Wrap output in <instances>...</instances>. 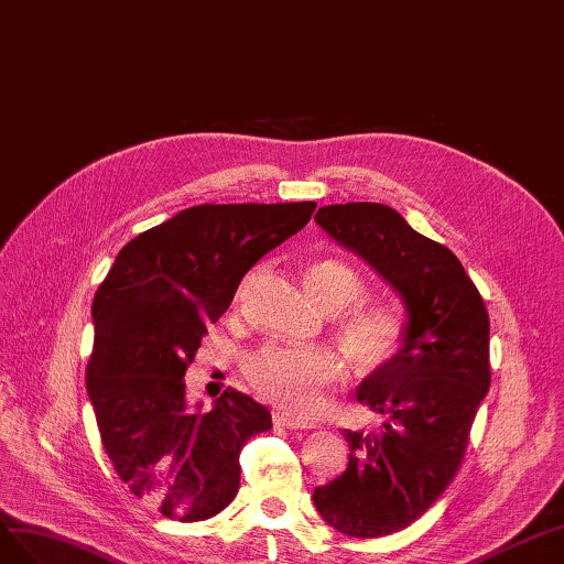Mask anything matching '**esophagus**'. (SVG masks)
Wrapping results in <instances>:
<instances>
[{"label": "esophagus", "instance_id": "esophagus-1", "mask_svg": "<svg viewBox=\"0 0 564 564\" xmlns=\"http://www.w3.org/2000/svg\"><path fill=\"white\" fill-rule=\"evenodd\" d=\"M273 423L283 425V427H288V430H307V427H312V423L300 421V417H293L291 413H283V411L273 413Z\"/></svg>", "mask_w": 564, "mask_h": 564}]
</instances>
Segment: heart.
<instances>
[{"instance_id":"1","label":"heart","mask_w":564,"mask_h":564,"mask_svg":"<svg viewBox=\"0 0 564 564\" xmlns=\"http://www.w3.org/2000/svg\"><path fill=\"white\" fill-rule=\"evenodd\" d=\"M312 297L326 312H340L364 291L359 273L345 262L324 260L304 273ZM337 343L345 357L361 368L388 364L404 337V324L394 310L376 307L343 316L335 324ZM337 357L326 347H267L246 361V378L252 390L288 413L304 415L314 411L321 388L337 373Z\"/></svg>"}]
</instances>
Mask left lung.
<instances>
[{"label":"left lung","instance_id":"8db88e82","mask_svg":"<svg viewBox=\"0 0 564 564\" xmlns=\"http://www.w3.org/2000/svg\"><path fill=\"white\" fill-rule=\"evenodd\" d=\"M314 221L404 302L394 357L366 376L361 404L382 430H345L347 470L314 489V506L354 539L399 532L437 501L463 460L489 392V314L458 257L380 203L318 207Z\"/></svg>","mask_w":564,"mask_h":564}]
</instances>
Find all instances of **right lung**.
I'll list each match as a JSON object with an SVG mask.
<instances>
[{"label": "right lung", "instance_id": "right-lung-1", "mask_svg": "<svg viewBox=\"0 0 564 564\" xmlns=\"http://www.w3.org/2000/svg\"><path fill=\"white\" fill-rule=\"evenodd\" d=\"M316 203L196 205L139 234L91 304L87 392L106 454L143 503L198 522L240 485V448L271 413L236 390L203 413L184 373L240 279L312 219Z\"/></svg>", "mask_w": 564, "mask_h": 564}]
</instances>
